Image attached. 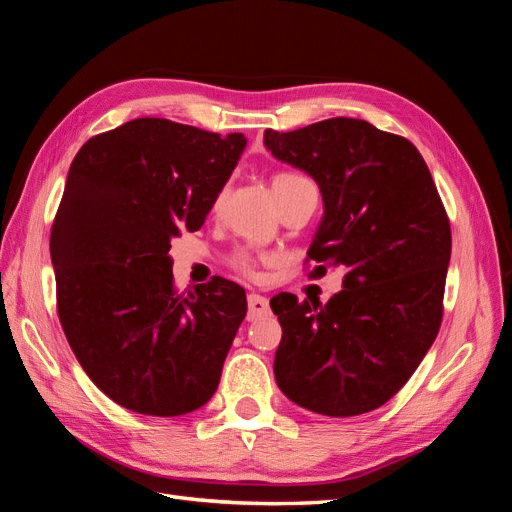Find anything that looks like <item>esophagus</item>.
<instances>
[{
    "label": "esophagus",
    "instance_id": "esophagus-1",
    "mask_svg": "<svg viewBox=\"0 0 512 512\" xmlns=\"http://www.w3.org/2000/svg\"><path fill=\"white\" fill-rule=\"evenodd\" d=\"M269 312H271V307H269L267 297H260V294H256V292H252L250 297H247V318L258 320L262 316H267Z\"/></svg>",
    "mask_w": 512,
    "mask_h": 512
}]
</instances>
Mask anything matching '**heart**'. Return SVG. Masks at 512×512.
Here are the masks:
<instances>
[{
	"mask_svg": "<svg viewBox=\"0 0 512 512\" xmlns=\"http://www.w3.org/2000/svg\"><path fill=\"white\" fill-rule=\"evenodd\" d=\"M303 183H307V179L301 177V175H297V173H277V175L271 179V190H273V194H275V198H277V203H282V200H284L288 194H292L294 190L301 188ZM224 196H226V190H222L218 196H215V200H213V209H215V211H218V209L222 207ZM230 265H232V269H237V271L243 273V275H254V273H256L258 260H256L250 252L239 250V252L232 254Z\"/></svg>",
	"mask_w": 512,
	"mask_h": 512,
	"instance_id": "heart-1",
	"label": "heart"
}]
</instances>
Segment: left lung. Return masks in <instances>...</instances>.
I'll list each match as a JSON object with an SVG mask.
<instances>
[{
  "mask_svg": "<svg viewBox=\"0 0 512 512\" xmlns=\"http://www.w3.org/2000/svg\"><path fill=\"white\" fill-rule=\"evenodd\" d=\"M265 147L318 183L324 215L307 256L322 273H346L327 303L290 292L271 299L282 324L275 382L316 414L376 410L440 331L451 224L436 183L410 141L363 119L265 130Z\"/></svg>",
  "mask_w": 512,
  "mask_h": 512,
  "instance_id": "1",
  "label": "left lung"
}]
</instances>
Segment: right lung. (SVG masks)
<instances>
[{
	"label": "right lung",
	"instance_id": "1",
	"mask_svg": "<svg viewBox=\"0 0 512 512\" xmlns=\"http://www.w3.org/2000/svg\"><path fill=\"white\" fill-rule=\"evenodd\" d=\"M245 145L141 117L70 164L51 230L59 322L91 382L132 412L181 416L218 389L245 290L215 275L177 294L168 250L205 224Z\"/></svg>",
	"mask_w": 512,
	"mask_h": 512
}]
</instances>
